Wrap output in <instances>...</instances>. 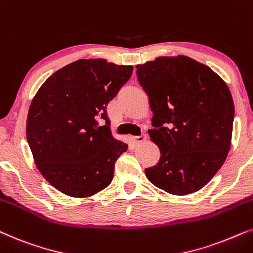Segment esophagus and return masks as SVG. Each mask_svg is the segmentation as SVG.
<instances>
[{"mask_svg":"<svg viewBox=\"0 0 253 253\" xmlns=\"http://www.w3.org/2000/svg\"><path fill=\"white\" fill-rule=\"evenodd\" d=\"M147 139V134L146 133H142L141 134V135H139V136H133L132 137V140H133V142L135 143V144H139V143H142L144 140Z\"/></svg>","mask_w":253,"mask_h":253,"instance_id":"34e87169","label":"esophagus"}]
</instances>
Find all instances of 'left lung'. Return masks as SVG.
<instances>
[{"label": "left lung", "mask_w": 253, "mask_h": 253, "mask_svg": "<svg viewBox=\"0 0 253 253\" xmlns=\"http://www.w3.org/2000/svg\"><path fill=\"white\" fill-rule=\"evenodd\" d=\"M153 111L148 130L161 151L144 170L151 184L176 195L203 188L230 149L235 106L223 80L188 56H160L136 66Z\"/></svg>", "instance_id": "obj_1"}]
</instances>
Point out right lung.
<instances>
[{"mask_svg": "<svg viewBox=\"0 0 253 253\" xmlns=\"http://www.w3.org/2000/svg\"><path fill=\"white\" fill-rule=\"evenodd\" d=\"M132 74L133 66L81 59L56 70L33 97L26 139L37 169L63 194L91 197L112 181L128 144L112 136L106 106Z\"/></svg>", "mask_w": 253, "mask_h": 253, "instance_id": "1", "label": "right lung"}]
</instances>
